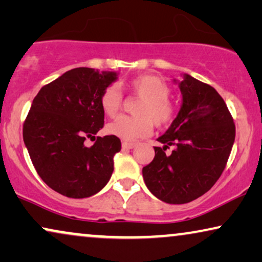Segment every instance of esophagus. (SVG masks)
Segmentation results:
<instances>
[{
  "label": "esophagus",
  "mask_w": 262,
  "mask_h": 262,
  "mask_svg": "<svg viewBox=\"0 0 262 262\" xmlns=\"http://www.w3.org/2000/svg\"><path fill=\"white\" fill-rule=\"evenodd\" d=\"M135 146L137 145L132 144V142H127V141L122 142V148H124V149H132V148H134Z\"/></svg>",
  "instance_id": "esophagus-1"
}]
</instances>
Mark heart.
<instances>
[{
	"label": "heart",
	"mask_w": 262,
	"mask_h": 262,
	"mask_svg": "<svg viewBox=\"0 0 262 262\" xmlns=\"http://www.w3.org/2000/svg\"><path fill=\"white\" fill-rule=\"evenodd\" d=\"M129 89L142 99L135 110L138 116L118 117L107 124L106 132L123 140L135 141L151 133L153 123L165 125L175 117L176 107L167 99L170 87L163 79L155 75H141L129 82ZM100 106L109 117L116 116L122 106V93L117 86L111 85L100 96Z\"/></svg>",
	"instance_id": "heart-1"
}]
</instances>
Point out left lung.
Wrapping results in <instances>:
<instances>
[{
	"label": "left lung",
	"mask_w": 262,
	"mask_h": 262,
	"mask_svg": "<svg viewBox=\"0 0 262 262\" xmlns=\"http://www.w3.org/2000/svg\"><path fill=\"white\" fill-rule=\"evenodd\" d=\"M179 85V114L155 147V158L142 169L146 187L167 204H187L204 195L221 177L235 141V124L224 99L213 87L189 74ZM175 145L171 155L166 148Z\"/></svg>",
	"instance_id": "obj_1"
}]
</instances>
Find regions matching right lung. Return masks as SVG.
<instances>
[{"mask_svg":"<svg viewBox=\"0 0 262 262\" xmlns=\"http://www.w3.org/2000/svg\"><path fill=\"white\" fill-rule=\"evenodd\" d=\"M117 79V72L74 68L34 97L24 123V142L40 179L64 196H92L113 175L120 139L97 137L90 147L85 140L103 128L100 96Z\"/></svg>","mask_w":262,"mask_h":262,"instance_id":"right-lung-1","label":"right lung"}]
</instances>
